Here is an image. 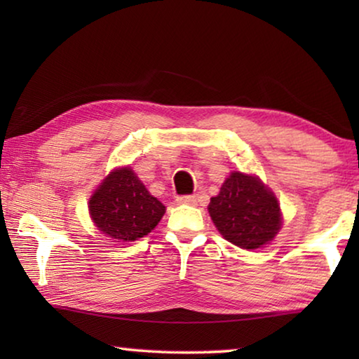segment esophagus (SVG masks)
<instances>
[{
  "label": "esophagus",
  "instance_id": "1",
  "mask_svg": "<svg viewBox=\"0 0 359 359\" xmlns=\"http://www.w3.org/2000/svg\"><path fill=\"white\" fill-rule=\"evenodd\" d=\"M177 203L179 204H190L194 205L198 203V198L194 196V194H185V196H179L177 198Z\"/></svg>",
  "mask_w": 359,
  "mask_h": 359
}]
</instances>
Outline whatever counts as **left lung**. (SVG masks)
<instances>
[{
  "label": "left lung",
  "instance_id": "1",
  "mask_svg": "<svg viewBox=\"0 0 359 359\" xmlns=\"http://www.w3.org/2000/svg\"><path fill=\"white\" fill-rule=\"evenodd\" d=\"M208 209L223 238L245 250L269 244L282 228L276 194L257 175L231 172Z\"/></svg>",
  "mask_w": 359,
  "mask_h": 359
}]
</instances>
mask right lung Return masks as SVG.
<instances>
[{
    "label": "right lung",
    "instance_id": "right-lung-1",
    "mask_svg": "<svg viewBox=\"0 0 359 359\" xmlns=\"http://www.w3.org/2000/svg\"><path fill=\"white\" fill-rule=\"evenodd\" d=\"M96 228L115 242H133L154 229L166 208L151 196L130 166L117 168L88 201Z\"/></svg>",
    "mask_w": 359,
    "mask_h": 359
}]
</instances>
